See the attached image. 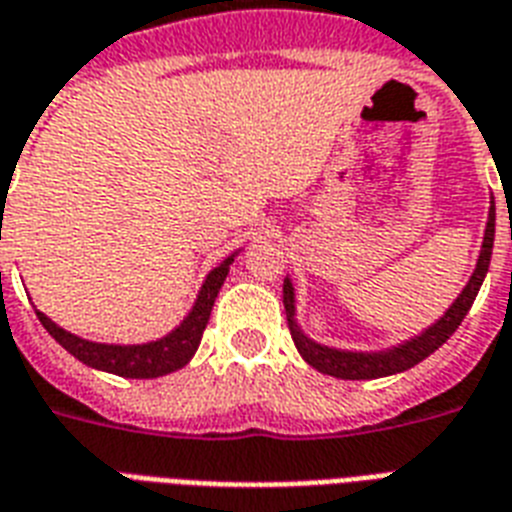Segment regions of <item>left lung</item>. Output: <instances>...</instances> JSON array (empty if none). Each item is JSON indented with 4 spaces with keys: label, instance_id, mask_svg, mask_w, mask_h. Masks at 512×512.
Returning <instances> with one entry per match:
<instances>
[{
    "label": "left lung",
    "instance_id": "1",
    "mask_svg": "<svg viewBox=\"0 0 512 512\" xmlns=\"http://www.w3.org/2000/svg\"><path fill=\"white\" fill-rule=\"evenodd\" d=\"M494 247V204L489 209V223H486L484 244H481V255H478L476 271L470 276L468 287L462 289V295L452 303V308L441 316V319L428 327L422 335L406 340L404 345H396L390 350H380V353H353V350H335L319 342L308 340L300 332L295 321V287L292 281L284 279V308H287V321L292 340H295L300 356L324 374H332L337 380H377V377H388V374L406 372L414 364H420L422 358H428L433 350H438L449 337L457 332L462 319L468 316L470 305L476 300L478 289L484 284V276L489 271V260H492Z\"/></svg>",
    "mask_w": 512,
    "mask_h": 512
}]
</instances>
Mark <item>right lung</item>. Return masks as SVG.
<instances>
[{
    "mask_svg": "<svg viewBox=\"0 0 512 512\" xmlns=\"http://www.w3.org/2000/svg\"><path fill=\"white\" fill-rule=\"evenodd\" d=\"M231 257H225L223 263L217 265L215 271L209 273L204 287H201L196 303H193L191 313L185 316V321L175 332H170L167 337L156 342H146V345H106V342H90L82 340V337L71 335L66 329H60L52 319H47L42 311H36L42 327L50 332L55 340L63 345V348L76 356L82 364L92 366V369H103V372L119 374V377H132V380H151V377H162V374H170L175 369H183L191 356L199 348L201 335L207 329L209 313H212V305H215V297L223 287L225 276H228V268H231Z\"/></svg>",
    "mask_w": 512,
    "mask_h": 512,
    "instance_id": "add662e5",
    "label": "right lung"
}]
</instances>
